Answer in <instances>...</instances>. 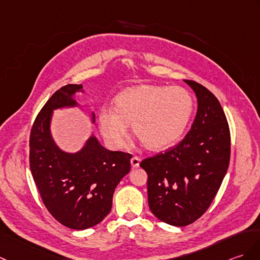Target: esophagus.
<instances>
[{"label":"esophagus","mask_w":260,"mask_h":260,"mask_svg":"<svg viewBox=\"0 0 260 260\" xmlns=\"http://www.w3.org/2000/svg\"><path fill=\"white\" fill-rule=\"evenodd\" d=\"M140 162H141V158L137 157V156H133V157L131 158V164L134 168L140 166Z\"/></svg>","instance_id":"esophagus-1"}]
</instances>
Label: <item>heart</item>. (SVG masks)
Listing matches in <instances>:
<instances>
[{"instance_id":"1","label":"heart","mask_w":260,"mask_h":260,"mask_svg":"<svg viewBox=\"0 0 260 260\" xmlns=\"http://www.w3.org/2000/svg\"><path fill=\"white\" fill-rule=\"evenodd\" d=\"M192 112L194 100L187 89L142 84L119 92L114 99V108H102L99 128L114 149L124 146L129 124L148 148L164 149L180 140Z\"/></svg>"}]
</instances>
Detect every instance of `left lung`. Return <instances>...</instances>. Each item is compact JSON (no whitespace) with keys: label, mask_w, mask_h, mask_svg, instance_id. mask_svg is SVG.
<instances>
[{"label":"left lung","mask_w":260,"mask_h":260,"mask_svg":"<svg viewBox=\"0 0 260 260\" xmlns=\"http://www.w3.org/2000/svg\"><path fill=\"white\" fill-rule=\"evenodd\" d=\"M185 82L198 103L190 131L175 147L141 161L148 176L149 209L178 227L191 224L208 209L231 159V132L220 103L202 84Z\"/></svg>","instance_id":"left-lung-1"}]
</instances>
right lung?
I'll list each match as a JSON object with an SVG mask.
<instances>
[{
	"label": "right lung",
	"mask_w": 260,
	"mask_h": 260,
	"mask_svg": "<svg viewBox=\"0 0 260 260\" xmlns=\"http://www.w3.org/2000/svg\"><path fill=\"white\" fill-rule=\"evenodd\" d=\"M82 88L69 84L56 90L42 107L29 134V168L42 202L58 222L76 231L98 225L110 214L114 190L128 174L132 158L128 153L104 148L94 136L75 154L63 152L54 143L53 111L76 106L73 96Z\"/></svg>",
	"instance_id": "right-lung-1"
}]
</instances>
